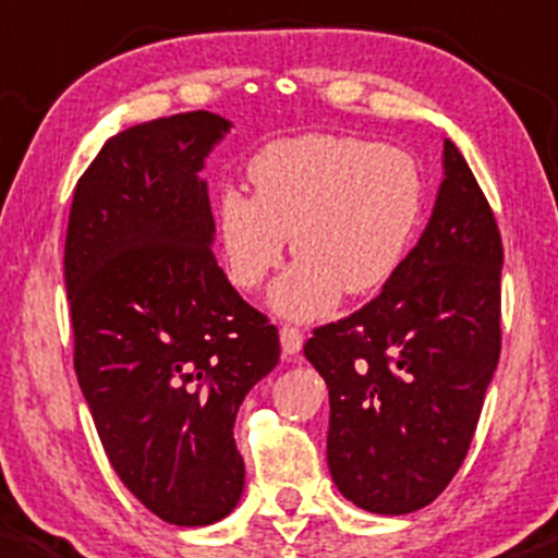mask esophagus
Here are the masks:
<instances>
[{
  "label": "esophagus",
  "mask_w": 558,
  "mask_h": 558,
  "mask_svg": "<svg viewBox=\"0 0 558 558\" xmlns=\"http://www.w3.org/2000/svg\"><path fill=\"white\" fill-rule=\"evenodd\" d=\"M279 341H281V352H284V357H298V352H301L303 347V332L298 330V327L284 325L279 330Z\"/></svg>",
  "instance_id": "1"
}]
</instances>
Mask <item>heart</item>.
I'll use <instances>...</instances> for the list:
<instances>
[{
    "mask_svg": "<svg viewBox=\"0 0 558 558\" xmlns=\"http://www.w3.org/2000/svg\"><path fill=\"white\" fill-rule=\"evenodd\" d=\"M250 180L255 195L228 187L217 198L222 266L239 290H257L281 266L290 236L298 260L271 292V306L290 319L325 317L341 292L381 290L422 220V169L400 147L292 136L252 158Z\"/></svg>",
    "mask_w": 558,
    "mask_h": 558,
    "instance_id": "heart-1",
    "label": "heart"
}]
</instances>
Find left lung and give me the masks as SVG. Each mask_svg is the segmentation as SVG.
<instances>
[{"label":"left lung","instance_id":"8db88e82","mask_svg":"<svg viewBox=\"0 0 558 558\" xmlns=\"http://www.w3.org/2000/svg\"><path fill=\"white\" fill-rule=\"evenodd\" d=\"M502 239L451 140L422 239L384 290L303 354L330 392L327 464L357 508L403 515L462 468L499 360Z\"/></svg>","mask_w":558,"mask_h":558}]
</instances>
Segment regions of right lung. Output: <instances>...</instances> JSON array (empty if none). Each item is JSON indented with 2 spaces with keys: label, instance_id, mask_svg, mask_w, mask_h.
I'll return each mask as SVG.
<instances>
[{
  "label": "right lung",
  "instance_id": "add662e5",
  "mask_svg": "<svg viewBox=\"0 0 558 558\" xmlns=\"http://www.w3.org/2000/svg\"><path fill=\"white\" fill-rule=\"evenodd\" d=\"M228 131L231 120L198 109L114 134L77 180L66 228L80 389L114 473L177 526L236 508L233 424L279 363V330L211 255L198 174Z\"/></svg>",
  "mask_w": 558,
  "mask_h": 558
}]
</instances>
